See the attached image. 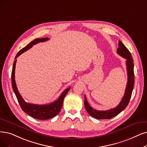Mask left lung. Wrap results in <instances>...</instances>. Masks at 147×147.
Listing matches in <instances>:
<instances>
[{
	"label": "left lung",
	"mask_w": 147,
	"mask_h": 147,
	"mask_svg": "<svg viewBox=\"0 0 147 147\" xmlns=\"http://www.w3.org/2000/svg\"><path fill=\"white\" fill-rule=\"evenodd\" d=\"M117 53H118L120 56L125 58L127 60L126 65L128 75V81L124 95L123 96L121 101L120 102L118 106H116L115 108L111 109L110 110L105 111H99L93 109L89 105V104L88 103L86 97L85 96L84 106L86 110L88 113L96 119H109L113 118L114 116L116 115H118L127 106V105L128 104L131 96L134 83V65L131 55L130 51L128 50V49L120 40L119 41V47L118 49H117Z\"/></svg>",
	"instance_id": "left-lung-1"
}]
</instances>
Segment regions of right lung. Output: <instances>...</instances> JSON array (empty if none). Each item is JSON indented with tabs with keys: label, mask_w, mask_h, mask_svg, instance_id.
Wrapping results in <instances>:
<instances>
[{
	"label": "right lung",
	"mask_w": 147,
	"mask_h": 147,
	"mask_svg": "<svg viewBox=\"0 0 147 147\" xmlns=\"http://www.w3.org/2000/svg\"><path fill=\"white\" fill-rule=\"evenodd\" d=\"M48 38H36L32 41L31 42L29 43L25 48L22 49L17 54L15 58H17L20 55H21L23 52L26 51L27 50L30 49L31 47L38 43L39 42H44L48 40ZM17 60H16L14 62L12 73H11V79H12V86L13 89L15 93V95L17 97V100L20 105V107L23 111H24L28 115L31 116L34 118H36L40 120H46L54 118V116H57L61 109L63 102L64 97L66 96V94L69 91L70 87L67 88V89L64 90L58 98L57 100L52 102L51 104H45V105H37L33 104H29L24 101L23 99L20 94L19 93L18 90H17V86L16 84L15 81V68H16V64Z\"/></svg>",
	"instance_id": "1"
}]
</instances>
